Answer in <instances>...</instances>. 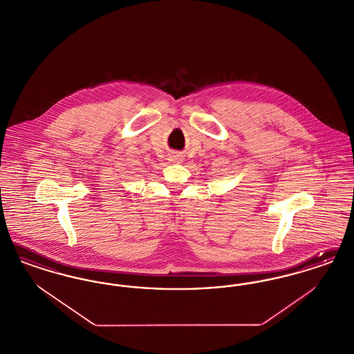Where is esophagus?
Listing matches in <instances>:
<instances>
[{
  "instance_id": "obj_1",
  "label": "esophagus",
  "mask_w": 354,
  "mask_h": 354,
  "mask_svg": "<svg viewBox=\"0 0 354 354\" xmlns=\"http://www.w3.org/2000/svg\"><path fill=\"white\" fill-rule=\"evenodd\" d=\"M178 159H180V158H178Z\"/></svg>"
}]
</instances>
